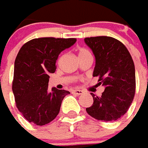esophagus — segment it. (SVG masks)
<instances>
[{
	"label": "esophagus",
	"instance_id": "34e87169",
	"mask_svg": "<svg viewBox=\"0 0 148 148\" xmlns=\"http://www.w3.org/2000/svg\"><path fill=\"white\" fill-rule=\"evenodd\" d=\"M72 93L76 95H81L84 94V91L81 90H74L73 91H72Z\"/></svg>",
	"mask_w": 148,
	"mask_h": 148
}]
</instances>
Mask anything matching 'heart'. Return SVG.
I'll return each mask as SVG.
<instances>
[{
	"mask_svg": "<svg viewBox=\"0 0 148 148\" xmlns=\"http://www.w3.org/2000/svg\"><path fill=\"white\" fill-rule=\"evenodd\" d=\"M90 53V51L88 50V49H86L85 48H81L79 49V51H78V57H80V56H83V55H86V54H89Z\"/></svg>",
	"mask_w": 148,
	"mask_h": 148,
	"instance_id": "b5f03b06",
	"label": "heart"
}]
</instances>
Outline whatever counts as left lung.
<instances>
[{
    "mask_svg": "<svg viewBox=\"0 0 148 148\" xmlns=\"http://www.w3.org/2000/svg\"><path fill=\"white\" fill-rule=\"evenodd\" d=\"M95 57L93 76L105 90L99 97L93 93V105L86 108L92 117L113 121L121 118L131 105L135 93V68L131 55L124 45L110 36L85 38Z\"/></svg>",
    "mask_w": 148,
    "mask_h": 148,
    "instance_id": "8db88e82",
    "label": "left lung"
}]
</instances>
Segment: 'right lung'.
<instances>
[{
    "instance_id": "1",
    "label": "right lung",
    "mask_w": 148,
    "mask_h": 148,
    "mask_svg": "<svg viewBox=\"0 0 148 148\" xmlns=\"http://www.w3.org/2000/svg\"><path fill=\"white\" fill-rule=\"evenodd\" d=\"M76 41V38H36L18 51L12 90L17 108L29 122L44 125L58 116L62 99L70 92L54 87L49 91V75L55 72L59 53Z\"/></svg>"
}]
</instances>
